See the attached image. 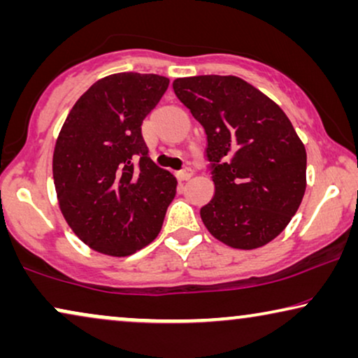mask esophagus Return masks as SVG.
<instances>
[{
    "label": "esophagus",
    "instance_id": "esophagus-1",
    "mask_svg": "<svg viewBox=\"0 0 358 358\" xmlns=\"http://www.w3.org/2000/svg\"><path fill=\"white\" fill-rule=\"evenodd\" d=\"M176 176H178V179H179V180H189V179L192 178V176H194V171L187 168V169L179 171V173L176 174Z\"/></svg>",
    "mask_w": 358,
    "mask_h": 358
}]
</instances>
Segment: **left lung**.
Returning <instances> with one entry per match:
<instances>
[{
    "mask_svg": "<svg viewBox=\"0 0 358 358\" xmlns=\"http://www.w3.org/2000/svg\"><path fill=\"white\" fill-rule=\"evenodd\" d=\"M173 90L207 135L215 194L200 208L203 224L236 249L272 241L306 189V150L285 112L236 76L178 78Z\"/></svg>",
    "mask_w": 358,
    "mask_h": 358,
    "instance_id": "1",
    "label": "left lung"
}]
</instances>
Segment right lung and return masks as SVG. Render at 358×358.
<instances>
[{
  "mask_svg": "<svg viewBox=\"0 0 358 358\" xmlns=\"http://www.w3.org/2000/svg\"><path fill=\"white\" fill-rule=\"evenodd\" d=\"M159 75L117 73L73 106L53 153L62 213L94 251L130 256L158 236L178 180L148 158L141 124L168 90Z\"/></svg>",
  "mask_w": 358,
  "mask_h": 358,
  "instance_id": "1",
  "label": "right lung"
}]
</instances>
